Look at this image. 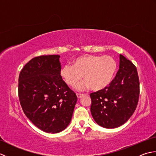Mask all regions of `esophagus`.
<instances>
[{
	"label": "esophagus",
	"mask_w": 156,
	"mask_h": 156,
	"mask_svg": "<svg viewBox=\"0 0 156 156\" xmlns=\"http://www.w3.org/2000/svg\"><path fill=\"white\" fill-rule=\"evenodd\" d=\"M76 96H77L78 98H80L82 97H83L84 94H76Z\"/></svg>",
	"instance_id": "esophagus-1"
}]
</instances>
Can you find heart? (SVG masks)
<instances>
[{
	"mask_svg": "<svg viewBox=\"0 0 156 156\" xmlns=\"http://www.w3.org/2000/svg\"><path fill=\"white\" fill-rule=\"evenodd\" d=\"M72 64L63 66L60 75L69 87H75L83 76L85 80L76 87L79 90L90 87L94 91L103 90L112 82L117 69L115 59L108 55H81L74 59Z\"/></svg>",
	"mask_w": 156,
	"mask_h": 156,
	"instance_id": "1",
	"label": "heart"
}]
</instances>
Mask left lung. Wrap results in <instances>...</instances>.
<instances>
[{
	"label": "left lung",
	"instance_id": "8db88e82",
	"mask_svg": "<svg viewBox=\"0 0 156 156\" xmlns=\"http://www.w3.org/2000/svg\"><path fill=\"white\" fill-rule=\"evenodd\" d=\"M119 69L108 87L90 94V112L97 123L114 129L127 122L137 107L140 81L137 69L130 60L119 55Z\"/></svg>",
	"mask_w": 156,
	"mask_h": 156
}]
</instances>
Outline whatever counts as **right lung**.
I'll return each mask as SVG.
<instances>
[{
	"label": "right lung",
	"mask_w": 156,
	"mask_h": 156,
	"mask_svg": "<svg viewBox=\"0 0 156 156\" xmlns=\"http://www.w3.org/2000/svg\"><path fill=\"white\" fill-rule=\"evenodd\" d=\"M59 55L31 59L19 77V97L23 111L36 127L57 133L71 121L77 97L60 75Z\"/></svg>",
	"instance_id": "right-lung-1"
}]
</instances>
